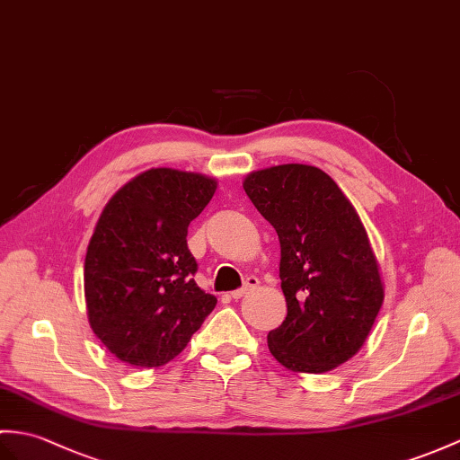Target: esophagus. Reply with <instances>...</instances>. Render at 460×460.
<instances>
[{
    "label": "esophagus",
    "mask_w": 460,
    "mask_h": 460,
    "mask_svg": "<svg viewBox=\"0 0 460 460\" xmlns=\"http://www.w3.org/2000/svg\"><path fill=\"white\" fill-rule=\"evenodd\" d=\"M256 286H259V279H254V276H249V279L244 280V286L241 288V290H234V292H231V297H233V300H241L243 296L251 294Z\"/></svg>",
    "instance_id": "34e87169"
}]
</instances>
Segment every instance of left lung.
Returning <instances> with one entry per match:
<instances>
[{"mask_svg":"<svg viewBox=\"0 0 460 460\" xmlns=\"http://www.w3.org/2000/svg\"><path fill=\"white\" fill-rule=\"evenodd\" d=\"M243 188L280 239L288 314L269 349L292 372L323 375L365 345L384 302L368 233L335 180L309 164L254 170Z\"/></svg>","mask_w":460,"mask_h":460,"instance_id":"left-lung-1","label":"left lung"}]
</instances>
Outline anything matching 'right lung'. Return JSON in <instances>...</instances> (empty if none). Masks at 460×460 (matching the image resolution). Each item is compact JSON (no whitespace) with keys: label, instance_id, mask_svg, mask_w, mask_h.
Here are the masks:
<instances>
[{"label":"right lung","instance_id":"1","mask_svg":"<svg viewBox=\"0 0 460 460\" xmlns=\"http://www.w3.org/2000/svg\"><path fill=\"white\" fill-rule=\"evenodd\" d=\"M216 190L211 176L151 168L105 204L85 252L84 296L92 331L121 362L166 365L216 307L194 280L186 241Z\"/></svg>","mask_w":460,"mask_h":460}]
</instances>
